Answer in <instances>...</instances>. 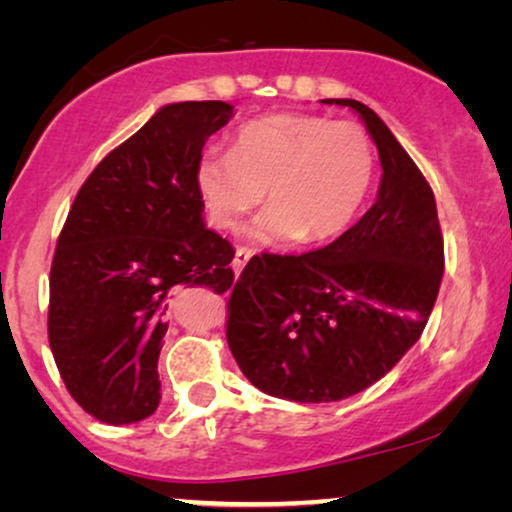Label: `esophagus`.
<instances>
[{"mask_svg": "<svg viewBox=\"0 0 512 512\" xmlns=\"http://www.w3.org/2000/svg\"><path fill=\"white\" fill-rule=\"evenodd\" d=\"M249 258H251V251H249V249H244V247L235 249V258H233V270H235V275H240V272L244 270V265L249 263Z\"/></svg>", "mask_w": 512, "mask_h": 512, "instance_id": "1", "label": "esophagus"}]
</instances>
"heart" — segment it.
<instances>
[{
	"mask_svg": "<svg viewBox=\"0 0 512 512\" xmlns=\"http://www.w3.org/2000/svg\"><path fill=\"white\" fill-rule=\"evenodd\" d=\"M368 132L349 121L310 114H270L242 125L233 149H207L195 186L209 221L235 228L268 191L270 207L249 237L282 249L298 237L317 242L345 230L373 184Z\"/></svg>",
	"mask_w": 512,
	"mask_h": 512,
	"instance_id": "heart-1",
	"label": "heart"
}]
</instances>
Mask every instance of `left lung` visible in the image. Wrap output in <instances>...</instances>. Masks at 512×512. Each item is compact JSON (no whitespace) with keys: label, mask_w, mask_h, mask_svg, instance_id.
<instances>
[{"label":"left lung","mask_w":512,"mask_h":512,"mask_svg":"<svg viewBox=\"0 0 512 512\" xmlns=\"http://www.w3.org/2000/svg\"><path fill=\"white\" fill-rule=\"evenodd\" d=\"M321 102L354 109L375 142V205L324 249L251 258L226 326L244 377L296 403L342 401L387 375L422 335L445 268L436 198L415 160L366 104Z\"/></svg>","instance_id":"left-lung-1"}]
</instances>
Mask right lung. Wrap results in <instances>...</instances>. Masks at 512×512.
<instances>
[{"mask_svg": "<svg viewBox=\"0 0 512 512\" xmlns=\"http://www.w3.org/2000/svg\"><path fill=\"white\" fill-rule=\"evenodd\" d=\"M233 104L174 102L109 153L76 193L51 265L48 342L88 415L135 424L160 403L158 356L177 286L233 284L235 249L205 226L202 146Z\"/></svg>", "mask_w": 512, "mask_h": 512, "instance_id": "1", "label": "right lung"}]
</instances>
